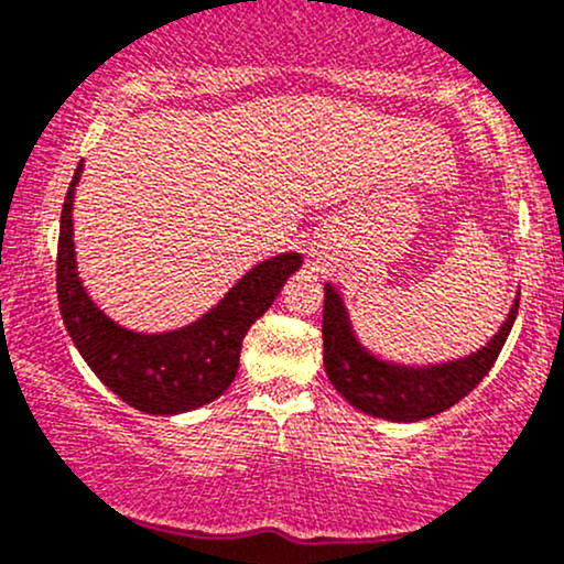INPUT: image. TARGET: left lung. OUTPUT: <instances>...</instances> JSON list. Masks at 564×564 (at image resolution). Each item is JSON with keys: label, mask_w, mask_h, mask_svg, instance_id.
<instances>
[{"label": "left lung", "mask_w": 564, "mask_h": 564, "mask_svg": "<svg viewBox=\"0 0 564 564\" xmlns=\"http://www.w3.org/2000/svg\"><path fill=\"white\" fill-rule=\"evenodd\" d=\"M520 312V293L511 301L509 314L498 333L466 357L447 362L408 365L370 351L351 325L349 308L330 282L325 284V314H322V344L325 372L340 397L376 419L413 423L445 413L490 372L501 354Z\"/></svg>", "instance_id": "1"}]
</instances>
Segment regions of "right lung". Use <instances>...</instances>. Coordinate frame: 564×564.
I'll return each mask as SVG.
<instances>
[{"label": "right lung", "instance_id": "right-lung-1", "mask_svg": "<svg viewBox=\"0 0 564 564\" xmlns=\"http://www.w3.org/2000/svg\"><path fill=\"white\" fill-rule=\"evenodd\" d=\"M85 164L68 183L58 237V303L63 325L85 362L113 394L149 415H178L218 400L239 367L245 335L301 269V252L256 263L210 312L164 333H138L113 322L82 284L74 250V192Z\"/></svg>", "mask_w": 564, "mask_h": 564}]
</instances>
